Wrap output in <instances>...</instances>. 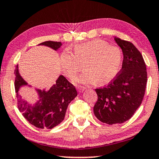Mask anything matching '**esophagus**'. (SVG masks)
I'll return each mask as SVG.
<instances>
[{
	"mask_svg": "<svg viewBox=\"0 0 159 159\" xmlns=\"http://www.w3.org/2000/svg\"><path fill=\"white\" fill-rule=\"evenodd\" d=\"M79 91L80 93H81V92H84V91L86 90V88H84V87H79Z\"/></svg>",
	"mask_w": 159,
	"mask_h": 159,
	"instance_id": "esophagus-1",
	"label": "esophagus"
}]
</instances>
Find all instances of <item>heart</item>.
Wrapping results in <instances>:
<instances>
[{"mask_svg":"<svg viewBox=\"0 0 159 159\" xmlns=\"http://www.w3.org/2000/svg\"><path fill=\"white\" fill-rule=\"evenodd\" d=\"M74 55L64 50L60 56L62 72L68 79L74 78L84 63V71L74 79L76 84L84 85L105 84L119 73L122 54L119 48L109 46L102 40H92L78 44L73 49Z\"/></svg>","mask_w":159,"mask_h":159,"instance_id":"b5f03b06","label":"heart"}]
</instances>
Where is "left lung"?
<instances>
[{
	"instance_id": "obj_1",
	"label": "left lung",
	"mask_w": 159,
	"mask_h": 159,
	"mask_svg": "<svg viewBox=\"0 0 159 159\" xmlns=\"http://www.w3.org/2000/svg\"><path fill=\"white\" fill-rule=\"evenodd\" d=\"M123 53L121 70L107 86L96 89L98 100L93 113L108 125L121 124L130 119L144 97L147 84L146 66L134 44L115 37Z\"/></svg>"
}]
</instances>
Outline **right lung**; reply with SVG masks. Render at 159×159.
Instances as JSON below:
<instances>
[{
	"instance_id": "obj_1",
	"label": "right lung",
	"mask_w": 159,
	"mask_h": 159,
	"mask_svg": "<svg viewBox=\"0 0 159 159\" xmlns=\"http://www.w3.org/2000/svg\"><path fill=\"white\" fill-rule=\"evenodd\" d=\"M38 45L49 47L57 51L62 46V43L60 42L46 41ZM14 73L18 108L24 118L30 124L40 129H52L62 122L66 116L68 104L77 96L75 86L63 75H60L55 84L48 90L36 89L39 100L32 105L22 99L19 93V89L28 84L20 75L18 65ZM28 86H31L29 85Z\"/></svg>"
}]
</instances>
